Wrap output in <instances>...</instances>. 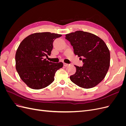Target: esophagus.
<instances>
[{"label": "esophagus", "mask_w": 126, "mask_h": 126, "mask_svg": "<svg viewBox=\"0 0 126 126\" xmlns=\"http://www.w3.org/2000/svg\"><path fill=\"white\" fill-rule=\"evenodd\" d=\"M69 64H68V63H63V66H64V67H67V66H69Z\"/></svg>", "instance_id": "esophagus-1"}]
</instances>
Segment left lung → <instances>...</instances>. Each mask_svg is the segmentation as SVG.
Returning a JSON list of instances; mask_svg holds the SVG:
<instances>
[{"mask_svg": "<svg viewBox=\"0 0 126 126\" xmlns=\"http://www.w3.org/2000/svg\"><path fill=\"white\" fill-rule=\"evenodd\" d=\"M65 38L83 63L82 67L75 65L76 72L70 77L71 81L86 89L97 86L104 79L110 66V52L106 44L94 34L80 30L67 34Z\"/></svg>", "mask_w": 126, "mask_h": 126, "instance_id": "1", "label": "left lung"}]
</instances>
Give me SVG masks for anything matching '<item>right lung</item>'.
I'll return each instance as SVG.
<instances>
[{
  "label": "right lung",
  "instance_id": "obj_1",
  "mask_svg": "<svg viewBox=\"0 0 126 126\" xmlns=\"http://www.w3.org/2000/svg\"><path fill=\"white\" fill-rule=\"evenodd\" d=\"M62 36L49 32L32 33L19 46L15 56L16 69L30 88L47 87L54 81L56 72L63 67L62 62L54 63L45 59L51 54L55 39Z\"/></svg>",
  "mask_w": 126,
  "mask_h": 126
}]
</instances>
